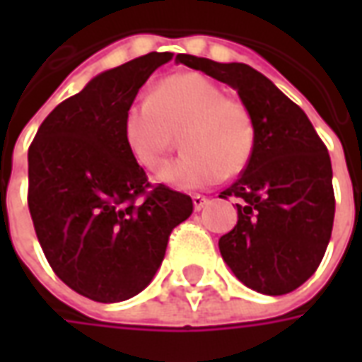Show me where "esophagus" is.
<instances>
[{
  "label": "esophagus",
  "mask_w": 362,
  "mask_h": 362,
  "mask_svg": "<svg viewBox=\"0 0 362 362\" xmlns=\"http://www.w3.org/2000/svg\"><path fill=\"white\" fill-rule=\"evenodd\" d=\"M192 199H194V209H196V211H202L205 205L209 204V199H207L205 196H202V194H196Z\"/></svg>",
  "instance_id": "1"
}]
</instances>
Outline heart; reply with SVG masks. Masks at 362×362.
Returning a JSON list of instances; mask_svg holds the SVG:
<instances>
[{
    "label": "heart",
    "mask_w": 362,
    "mask_h": 362,
    "mask_svg": "<svg viewBox=\"0 0 362 362\" xmlns=\"http://www.w3.org/2000/svg\"><path fill=\"white\" fill-rule=\"evenodd\" d=\"M178 134L184 153L158 173V180L180 189L205 188L227 173L238 174L256 145L248 106L199 74L166 77L124 114L127 147L151 173L163 166Z\"/></svg>",
    "instance_id": "obj_1"
}]
</instances>
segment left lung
I'll return each instance as SVG.
<instances>
[{
    "mask_svg": "<svg viewBox=\"0 0 362 362\" xmlns=\"http://www.w3.org/2000/svg\"><path fill=\"white\" fill-rule=\"evenodd\" d=\"M178 62L236 89L254 119L256 145L240 178L221 192L238 197V223L219 238L227 266L246 287L287 295L316 272L335 213L332 160L291 98L246 64L180 54Z\"/></svg>",
    "mask_w": 362,
    "mask_h": 362,
    "instance_id": "obj_1",
    "label": "left lung"
}]
</instances>
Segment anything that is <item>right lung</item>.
I'll use <instances>...</instances> for the list:
<instances>
[{
    "label": "right lung",
    "instance_id": "obj_1",
    "mask_svg": "<svg viewBox=\"0 0 362 362\" xmlns=\"http://www.w3.org/2000/svg\"><path fill=\"white\" fill-rule=\"evenodd\" d=\"M173 59L151 52L96 75L59 103L28 147V209L59 279L96 303L141 293L192 197L151 186L124 139V114L149 75ZM178 59V58H176Z\"/></svg>",
    "mask_w": 362,
    "mask_h": 362
}]
</instances>
